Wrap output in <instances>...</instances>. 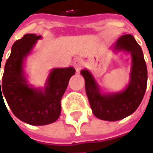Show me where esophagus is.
<instances>
[{"instance_id": "obj_1", "label": "esophagus", "mask_w": 153, "mask_h": 153, "mask_svg": "<svg viewBox=\"0 0 153 153\" xmlns=\"http://www.w3.org/2000/svg\"><path fill=\"white\" fill-rule=\"evenodd\" d=\"M74 68H75L77 73H79V72L80 71V69H81L82 67H83V62H82L81 59L76 58L75 60L74 61Z\"/></svg>"}]
</instances>
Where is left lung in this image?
Returning a JSON list of instances; mask_svg holds the SVG:
<instances>
[{
	"mask_svg": "<svg viewBox=\"0 0 153 153\" xmlns=\"http://www.w3.org/2000/svg\"><path fill=\"white\" fill-rule=\"evenodd\" d=\"M110 50L131 56L129 83L122 91L103 90L89 69L85 68L80 74L85 79L87 97L94 115L102 120L118 121L132 114L140 106L146 90L147 68L142 50L131 34L120 36Z\"/></svg>",
	"mask_w": 153,
	"mask_h": 153,
	"instance_id": "8db88e82",
	"label": "left lung"
}]
</instances>
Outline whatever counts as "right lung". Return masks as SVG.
Returning a JSON list of instances; mask_svg holds the SVG:
<instances>
[{"label":"right lung","mask_w":153,"mask_h":153,"mask_svg":"<svg viewBox=\"0 0 153 153\" xmlns=\"http://www.w3.org/2000/svg\"><path fill=\"white\" fill-rule=\"evenodd\" d=\"M40 39L41 35L27 34L14 43L4 68L1 87L0 81V99L5 97L14 115L31 125H45L56 121L61 114V99L70 78L75 74L73 67L54 68L44 87L36 88L29 84L25 62Z\"/></svg>","instance_id":"obj_1"}]
</instances>
